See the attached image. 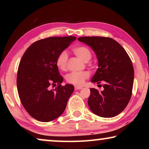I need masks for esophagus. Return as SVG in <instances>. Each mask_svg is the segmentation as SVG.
<instances>
[{
    "instance_id": "obj_1",
    "label": "esophagus",
    "mask_w": 149,
    "mask_h": 149,
    "mask_svg": "<svg viewBox=\"0 0 149 149\" xmlns=\"http://www.w3.org/2000/svg\"><path fill=\"white\" fill-rule=\"evenodd\" d=\"M82 87H80V86H75V90L77 91V90H80L82 89Z\"/></svg>"
}]
</instances>
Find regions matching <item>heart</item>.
<instances>
[{
  "instance_id": "obj_1",
  "label": "heart",
  "mask_w": 149,
  "mask_h": 149,
  "mask_svg": "<svg viewBox=\"0 0 149 149\" xmlns=\"http://www.w3.org/2000/svg\"><path fill=\"white\" fill-rule=\"evenodd\" d=\"M73 52L77 57L85 62L89 61L91 58V52L86 47L81 46L75 47L73 49ZM68 59V56L65 51L62 52L58 56L56 63L58 69L62 71L66 69ZM89 76V74L87 72H74L67 74L65 76V80L70 84L81 85Z\"/></svg>"
}]
</instances>
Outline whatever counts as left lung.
I'll return each mask as SVG.
<instances>
[{
    "mask_svg": "<svg viewBox=\"0 0 149 149\" xmlns=\"http://www.w3.org/2000/svg\"><path fill=\"white\" fill-rule=\"evenodd\" d=\"M78 41L89 46L98 60L91 81H104V90L91 88L88 105L95 114L112 118L122 112L132 97L134 70L130 56L117 41L109 37H82Z\"/></svg>",
    "mask_w": 149,
    "mask_h": 149,
    "instance_id": "left-lung-1",
    "label": "left lung"
}]
</instances>
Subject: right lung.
Masks as SVG:
<instances>
[{
  "label": "right lung",
  "mask_w": 149,
  "mask_h": 149,
  "mask_svg": "<svg viewBox=\"0 0 149 149\" xmlns=\"http://www.w3.org/2000/svg\"><path fill=\"white\" fill-rule=\"evenodd\" d=\"M76 39L74 36L53 37L35 42L25 52L17 74V88L22 105L29 114L42 122L62 114L74 92L71 84L62 86L63 77L56 58ZM58 85L54 91L49 87Z\"/></svg>",
  "instance_id": "obj_1"
}]
</instances>
